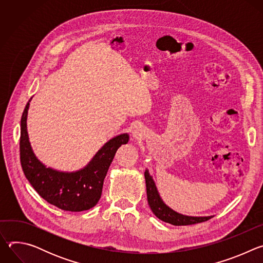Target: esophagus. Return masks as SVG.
<instances>
[{
	"label": "esophagus",
	"mask_w": 263,
	"mask_h": 263,
	"mask_svg": "<svg viewBox=\"0 0 263 263\" xmlns=\"http://www.w3.org/2000/svg\"><path fill=\"white\" fill-rule=\"evenodd\" d=\"M143 136V131L140 127H136L134 130H133V137L136 138V139H140L141 137Z\"/></svg>",
	"instance_id": "esophagus-1"
}]
</instances>
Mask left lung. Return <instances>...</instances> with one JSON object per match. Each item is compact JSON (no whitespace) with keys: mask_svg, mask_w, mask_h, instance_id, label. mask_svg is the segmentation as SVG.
Segmentation results:
<instances>
[{"mask_svg":"<svg viewBox=\"0 0 263 263\" xmlns=\"http://www.w3.org/2000/svg\"><path fill=\"white\" fill-rule=\"evenodd\" d=\"M144 178H145L146 197H147L148 206L159 219L165 222H168L171 224H174V226H187V224L203 222L213 217V216H200V217L187 216L174 211L173 209L167 207L161 200L157 192L154 180L151 177V175L148 174L147 170L144 172Z\"/></svg>","mask_w":263,"mask_h":263,"instance_id":"8db88e82","label":"left lung"}]
</instances>
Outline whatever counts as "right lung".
Masks as SVG:
<instances>
[{"label":"right lung","instance_id":"add662e5","mask_svg":"<svg viewBox=\"0 0 263 263\" xmlns=\"http://www.w3.org/2000/svg\"><path fill=\"white\" fill-rule=\"evenodd\" d=\"M29 102L22 116L20 138L21 164L26 178L37 194L59 209L78 212L92 208L101 198L108 168L119 147L129 141V135L125 133L110 139L83 170L57 172L46 167L32 151L27 132Z\"/></svg>","mask_w":263,"mask_h":263}]
</instances>
